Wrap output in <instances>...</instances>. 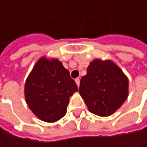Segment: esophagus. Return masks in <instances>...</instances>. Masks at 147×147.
<instances>
[{
  "label": "esophagus",
  "mask_w": 147,
  "mask_h": 147,
  "mask_svg": "<svg viewBox=\"0 0 147 147\" xmlns=\"http://www.w3.org/2000/svg\"><path fill=\"white\" fill-rule=\"evenodd\" d=\"M75 81H76V85L79 87V85H80V79H79V78H76V79H75Z\"/></svg>",
  "instance_id": "esophagus-1"
}]
</instances>
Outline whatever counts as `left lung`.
<instances>
[{
    "label": "left lung",
    "instance_id": "left-lung-1",
    "mask_svg": "<svg viewBox=\"0 0 147 147\" xmlns=\"http://www.w3.org/2000/svg\"><path fill=\"white\" fill-rule=\"evenodd\" d=\"M127 76L110 60L95 59L80 82L79 93L88 111L100 117L114 113L127 100Z\"/></svg>",
    "mask_w": 147,
    "mask_h": 147
}]
</instances>
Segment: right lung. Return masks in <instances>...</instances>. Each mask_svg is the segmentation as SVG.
<instances>
[{
	"label": "right lung",
	"mask_w": 147,
	"mask_h": 147,
	"mask_svg": "<svg viewBox=\"0 0 147 147\" xmlns=\"http://www.w3.org/2000/svg\"><path fill=\"white\" fill-rule=\"evenodd\" d=\"M77 90L62 63L45 58L36 64L24 87L28 106L36 117L47 123L56 122L66 114L70 97Z\"/></svg>",
	"instance_id": "obj_1"
}]
</instances>
